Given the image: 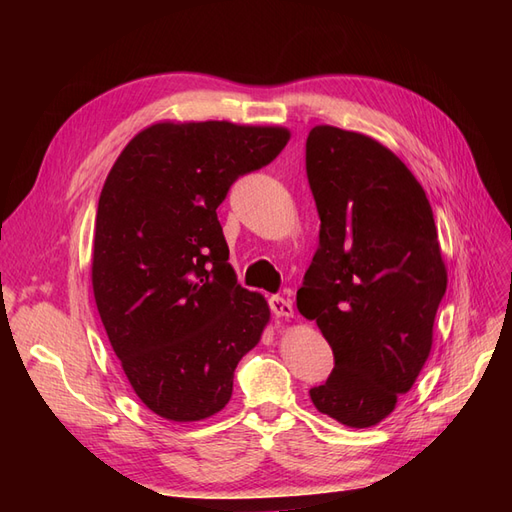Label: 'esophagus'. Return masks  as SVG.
I'll return each mask as SVG.
<instances>
[{
  "instance_id": "esophagus-1",
  "label": "esophagus",
  "mask_w": 512,
  "mask_h": 512,
  "mask_svg": "<svg viewBox=\"0 0 512 512\" xmlns=\"http://www.w3.org/2000/svg\"><path fill=\"white\" fill-rule=\"evenodd\" d=\"M269 307H271V314L275 318H292L294 316V309L292 303L284 297H271L269 299Z\"/></svg>"
}]
</instances>
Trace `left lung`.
<instances>
[{
	"instance_id": "8db88e82",
	"label": "left lung",
	"mask_w": 512,
	"mask_h": 512,
	"mask_svg": "<svg viewBox=\"0 0 512 512\" xmlns=\"http://www.w3.org/2000/svg\"><path fill=\"white\" fill-rule=\"evenodd\" d=\"M305 168L320 243L297 307L335 356L309 397L318 412L363 429L395 410L431 352L446 292L438 230L421 183L374 138L316 126Z\"/></svg>"
}]
</instances>
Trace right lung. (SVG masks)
I'll return each mask as SVG.
<instances>
[{"label": "right lung", "instance_id": "add662e5", "mask_svg": "<svg viewBox=\"0 0 512 512\" xmlns=\"http://www.w3.org/2000/svg\"><path fill=\"white\" fill-rule=\"evenodd\" d=\"M288 138L286 128L164 121L138 132L104 181L96 305L134 393L166 421L220 412L267 327L269 305L237 284L215 209Z\"/></svg>", "mask_w": 512, "mask_h": 512}]
</instances>
